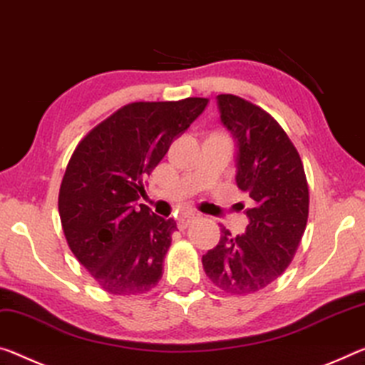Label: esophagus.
<instances>
[{"label": "esophagus", "mask_w": 365, "mask_h": 365, "mask_svg": "<svg viewBox=\"0 0 365 365\" xmlns=\"http://www.w3.org/2000/svg\"><path fill=\"white\" fill-rule=\"evenodd\" d=\"M195 219V214L193 212H185V214H180V216L177 217V225H178V229H187L188 225H190V222H192Z\"/></svg>", "instance_id": "1"}]
</instances>
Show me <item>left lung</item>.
<instances>
[{"label": "left lung", "instance_id": "8db88e82", "mask_svg": "<svg viewBox=\"0 0 365 365\" xmlns=\"http://www.w3.org/2000/svg\"><path fill=\"white\" fill-rule=\"evenodd\" d=\"M216 99L221 123L237 144V187L250 196L252 207L245 210V234L234 237L221 225L219 244L201 262L212 284L247 296L276 281L292 262L307 225L309 185L297 149L268 112L232 94Z\"/></svg>", "mask_w": 365, "mask_h": 365}]
</instances>
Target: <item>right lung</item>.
<instances>
[{"label":"right lung","mask_w":365,"mask_h":365,"mask_svg":"<svg viewBox=\"0 0 365 365\" xmlns=\"http://www.w3.org/2000/svg\"><path fill=\"white\" fill-rule=\"evenodd\" d=\"M206 106L203 97L133 102L97 125L74 149L58 211L69 248L103 291L138 296L162 277L177 224L138 205L143 178Z\"/></svg>","instance_id":"add662e5"}]
</instances>
